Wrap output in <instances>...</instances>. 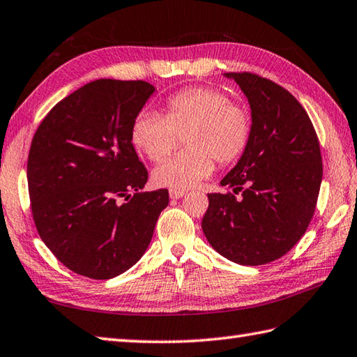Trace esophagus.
<instances>
[{"instance_id":"1","label":"esophagus","mask_w":357,"mask_h":357,"mask_svg":"<svg viewBox=\"0 0 357 357\" xmlns=\"http://www.w3.org/2000/svg\"><path fill=\"white\" fill-rule=\"evenodd\" d=\"M169 195H170V198H173V199H179V198L184 197L185 192L184 190H170Z\"/></svg>"}]
</instances>
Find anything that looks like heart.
Wrapping results in <instances>:
<instances>
[{"instance_id":"obj_1","label":"heart","mask_w":357,"mask_h":357,"mask_svg":"<svg viewBox=\"0 0 357 357\" xmlns=\"http://www.w3.org/2000/svg\"><path fill=\"white\" fill-rule=\"evenodd\" d=\"M252 111L244 102L230 100L215 86H192L167 99L165 116L142 111L131 130L132 144L153 162L169 156L184 137L181 151L153 172V181L170 190H188L220 165L238 160L252 137Z\"/></svg>"}]
</instances>
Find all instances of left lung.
Here are the masks:
<instances>
[{
    "label": "left lung",
    "instance_id": "8db88e82",
    "mask_svg": "<svg viewBox=\"0 0 357 357\" xmlns=\"http://www.w3.org/2000/svg\"><path fill=\"white\" fill-rule=\"evenodd\" d=\"M248 97L252 137L221 181L227 193H208L202 232L227 260L260 266L288 254L316 211L322 156L312 122L289 91L252 73H227Z\"/></svg>",
    "mask_w": 357,
    "mask_h": 357
}]
</instances>
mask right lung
<instances>
[{
	"label": "right lung",
	"instance_id": "obj_1",
	"mask_svg": "<svg viewBox=\"0 0 357 357\" xmlns=\"http://www.w3.org/2000/svg\"><path fill=\"white\" fill-rule=\"evenodd\" d=\"M153 93L144 80L89 82L35 131L27 158L33 222L75 274L108 280L130 269L169 206L167 188L142 192L149 172L131 142L135 119Z\"/></svg>",
	"mask_w": 357,
	"mask_h": 357
}]
</instances>
